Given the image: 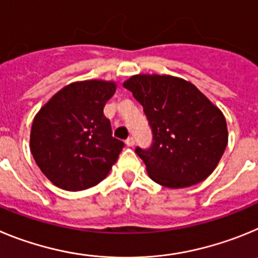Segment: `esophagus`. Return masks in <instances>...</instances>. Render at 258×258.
<instances>
[{
  "mask_svg": "<svg viewBox=\"0 0 258 258\" xmlns=\"http://www.w3.org/2000/svg\"><path fill=\"white\" fill-rule=\"evenodd\" d=\"M126 145L127 146H134L135 145V138L130 136V138L126 140Z\"/></svg>",
  "mask_w": 258,
  "mask_h": 258,
  "instance_id": "esophagus-1",
  "label": "esophagus"
}]
</instances>
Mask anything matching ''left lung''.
<instances>
[{
  "instance_id": "left-lung-1",
  "label": "left lung",
  "mask_w": 258,
  "mask_h": 258,
  "mask_svg": "<svg viewBox=\"0 0 258 258\" xmlns=\"http://www.w3.org/2000/svg\"><path fill=\"white\" fill-rule=\"evenodd\" d=\"M143 105L153 140L135 152L150 178L172 189L202 182L227 145L224 114L196 86L181 78L139 74L123 83Z\"/></svg>"
}]
</instances>
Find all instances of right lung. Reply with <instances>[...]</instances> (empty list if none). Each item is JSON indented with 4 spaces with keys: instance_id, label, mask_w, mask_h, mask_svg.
Here are the masks:
<instances>
[{
    "instance_id": "1",
    "label": "right lung",
    "mask_w": 258,
    "mask_h": 258,
    "mask_svg": "<svg viewBox=\"0 0 258 258\" xmlns=\"http://www.w3.org/2000/svg\"><path fill=\"white\" fill-rule=\"evenodd\" d=\"M115 85L105 81L72 83L43 106L31 131L37 166L57 187L85 190L106 177L124 143L113 138L104 115Z\"/></svg>"
}]
</instances>
